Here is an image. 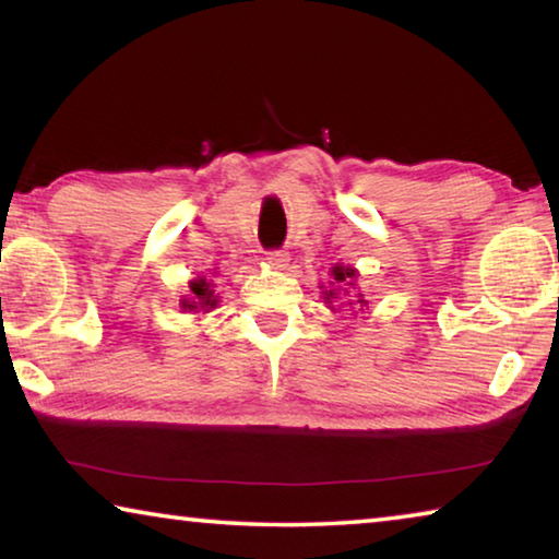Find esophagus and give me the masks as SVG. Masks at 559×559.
<instances>
[{
	"label": "esophagus",
	"instance_id": "esophagus-1",
	"mask_svg": "<svg viewBox=\"0 0 559 559\" xmlns=\"http://www.w3.org/2000/svg\"><path fill=\"white\" fill-rule=\"evenodd\" d=\"M266 261H269L271 269L283 271V269L288 266L290 257H288V251H269V253H266Z\"/></svg>",
	"mask_w": 559,
	"mask_h": 559
}]
</instances>
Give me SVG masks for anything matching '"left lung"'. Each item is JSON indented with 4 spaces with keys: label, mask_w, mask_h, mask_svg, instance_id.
Segmentation results:
<instances>
[{
    "label": "left lung",
    "mask_w": 559,
    "mask_h": 559,
    "mask_svg": "<svg viewBox=\"0 0 559 559\" xmlns=\"http://www.w3.org/2000/svg\"><path fill=\"white\" fill-rule=\"evenodd\" d=\"M330 276H333V281H330V288H323V302H328L330 310H335V302L340 300V293L343 296H349V293L355 290L353 300H347V306H359V310H362V306H367L365 300V293L357 290V269L355 266H343V263H335L333 269H330Z\"/></svg>",
    "instance_id": "left-lung-1"
}]
</instances>
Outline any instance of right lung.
<instances>
[{
  "label": "right lung",
  "instance_id": "1",
  "mask_svg": "<svg viewBox=\"0 0 559 559\" xmlns=\"http://www.w3.org/2000/svg\"><path fill=\"white\" fill-rule=\"evenodd\" d=\"M216 306H219V296L214 293V283L204 276H197L189 281V293L179 298V308H182V313L204 316Z\"/></svg>",
  "mask_w": 559,
  "mask_h": 559
}]
</instances>
